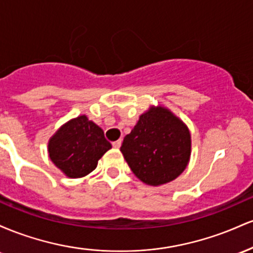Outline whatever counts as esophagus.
Wrapping results in <instances>:
<instances>
[{
    "label": "esophagus",
    "mask_w": 253,
    "mask_h": 253,
    "mask_svg": "<svg viewBox=\"0 0 253 253\" xmlns=\"http://www.w3.org/2000/svg\"><path fill=\"white\" fill-rule=\"evenodd\" d=\"M121 143H123V140H121V139H119V140L114 141V143H113V147H114V149H120Z\"/></svg>",
    "instance_id": "1"
}]
</instances>
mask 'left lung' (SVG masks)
<instances>
[{"label": "left lung", "instance_id": "1", "mask_svg": "<svg viewBox=\"0 0 253 253\" xmlns=\"http://www.w3.org/2000/svg\"><path fill=\"white\" fill-rule=\"evenodd\" d=\"M120 151L141 182L158 187L176 179L188 167L191 135L170 109L151 106L125 136Z\"/></svg>", "mask_w": 253, "mask_h": 253}]
</instances>
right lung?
<instances>
[{
  "label": "right lung",
  "mask_w": 253,
  "mask_h": 253,
  "mask_svg": "<svg viewBox=\"0 0 253 253\" xmlns=\"http://www.w3.org/2000/svg\"><path fill=\"white\" fill-rule=\"evenodd\" d=\"M112 145L101 127L86 115L71 119L56 130L48 140L50 159L65 176L81 178L96 169L98 159Z\"/></svg>",
  "instance_id": "add662e5"
}]
</instances>
